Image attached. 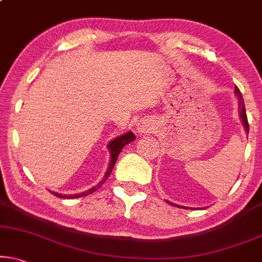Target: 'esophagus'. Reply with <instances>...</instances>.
<instances>
[{"label":"esophagus","mask_w":262,"mask_h":262,"mask_svg":"<svg viewBox=\"0 0 262 262\" xmlns=\"http://www.w3.org/2000/svg\"><path fill=\"white\" fill-rule=\"evenodd\" d=\"M138 129L141 133H148V132H151L153 129V125L149 123V122H141V123L138 125Z\"/></svg>","instance_id":"esophagus-1"}]
</instances>
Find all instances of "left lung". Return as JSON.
Instances as JSON below:
<instances>
[{
    "mask_svg": "<svg viewBox=\"0 0 262 262\" xmlns=\"http://www.w3.org/2000/svg\"><path fill=\"white\" fill-rule=\"evenodd\" d=\"M235 93L237 96V98H238V109H239V116H241V120H242L243 124H245L246 127V130L249 132V123H248V117H247V113H246V106H245V102H243V97H242V93H241V91L238 87H235ZM169 202V201H166ZM169 204H171V202H169ZM173 205V204H171ZM173 206H176V205H173ZM180 207V206H177ZM182 208H186V207H182Z\"/></svg>",
    "mask_w": 262,
    "mask_h": 262,
    "instance_id": "left-lung-1",
    "label": "left lung"
}]
</instances>
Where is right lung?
I'll return each mask as SVG.
<instances>
[{"label": "right lung", "instance_id": "obj_1", "mask_svg": "<svg viewBox=\"0 0 262 262\" xmlns=\"http://www.w3.org/2000/svg\"><path fill=\"white\" fill-rule=\"evenodd\" d=\"M134 140H135V135H134L133 133H132V132H128L127 134L122 135V137L115 139V140H113V141L110 142V144H109V149H110V152H111V162H110L109 169H107V171H106V173H105V176H104V179H103L102 181H100V182H99L98 184H97V186H95L93 188H91L90 190L85 191V193L75 194V195H62V194L54 193V191H51V193L54 194L55 196L66 198V199L81 198V196H86V195H89V194H92L93 191H96L97 189H98V188L102 187V184H103L104 182H105L107 177L110 176V173H111V171H113V169H114V166H115V163H116V160H117V157H118V155H120V153H121L122 148H123L124 146L127 145V144H129V142H132V141H134Z\"/></svg>", "mask_w": 262, "mask_h": 262}]
</instances>
